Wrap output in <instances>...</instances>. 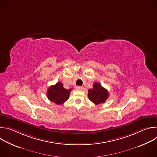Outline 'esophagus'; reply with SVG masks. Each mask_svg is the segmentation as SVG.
Segmentation results:
<instances>
[{
	"instance_id": "obj_1",
	"label": "esophagus",
	"mask_w": 157,
	"mask_h": 157,
	"mask_svg": "<svg viewBox=\"0 0 157 157\" xmlns=\"http://www.w3.org/2000/svg\"><path fill=\"white\" fill-rule=\"evenodd\" d=\"M76 89H77V90H81V89H82V87L78 86L76 87Z\"/></svg>"
}]
</instances>
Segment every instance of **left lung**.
Instances as JSON below:
<instances>
[{
	"label": "left lung",
	"instance_id": "obj_1",
	"mask_svg": "<svg viewBox=\"0 0 157 157\" xmlns=\"http://www.w3.org/2000/svg\"><path fill=\"white\" fill-rule=\"evenodd\" d=\"M93 87L88 90L89 99L94 104L98 105L104 102L109 97V92L99 82H95Z\"/></svg>",
	"mask_w": 157,
	"mask_h": 157
}]
</instances>
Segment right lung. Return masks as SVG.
Listing matches in <instances>:
<instances>
[{"mask_svg": "<svg viewBox=\"0 0 157 157\" xmlns=\"http://www.w3.org/2000/svg\"><path fill=\"white\" fill-rule=\"evenodd\" d=\"M71 89H66L63 87L61 82H58L55 85L50 86L47 91L48 99L58 105L63 104L69 99Z\"/></svg>", "mask_w": 157, "mask_h": 157, "instance_id": "right-lung-1", "label": "right lung"}]
</instances>
